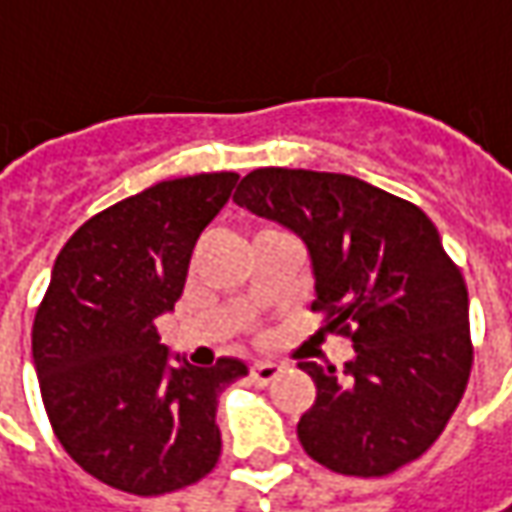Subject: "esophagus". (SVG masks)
<instances>
[{
	"mask_svg": "<svg viewBox=\"0 0 512 512\" xmlns=\"http://www.w3.org/2000/svg\"><path fill=\"white\" fill-rule=\"evenodd\" d=\"M278 372V364H266V361H263V364H252V372H249V375H252V381H255L257 387H266L269 381L278 378Z\"/></svg>",
	"mask_w": 512,
	"mask_h": 512,
	"instance_id": "1",
	"label": "esophagus"
}]
</instances>
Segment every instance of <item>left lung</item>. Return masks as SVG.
Wrapping results in <instances>:
<instances>
[{
	"mask_svg": "<svg viewBox=\"0 0 512 512\" xmlns=\"http://www.w3.org/2000/svg\"><path fill=\"white\" fill-rule=\"evenodd\" d=\"M234 203L300 234L312 312L355 344L335 367L300 361L318 395L300 415L303 450L332 473L381 478L424 456L470 381L467 283L415 203L358 177L255 168Z\"/></svg>",
	"mask_w": 512,
	"mask_h": 512,
	"instance_id": "obj_1",
	"label": "left lung"
}]
</instances>
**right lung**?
I'll list each match as a JSON object with an SVG mask.
<instances>
[{
    "mask_svg": "<svg viewBox=\"0 0 512 512\" xmlns=\"http://www.w3.org/2000/svg\"><path fill=\"white\" fill-rule=\"evenodd\" d=\"M237 174H194L85 220L56 255L36 306L34 364L65 453L102 484L163 496L209 476L220 458L217 395L249 369L168 364L157 318L183 295L200 232Z\"/></svg>",
    "mask_w": 512,
    "mask_h": 512,
    "instance_id": "1",
    "label": "right lung"
}]
</instances>
